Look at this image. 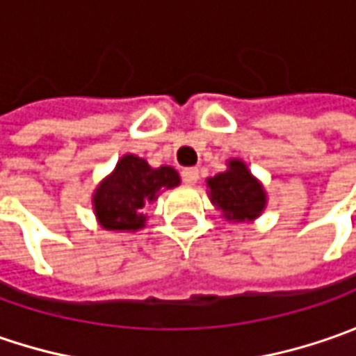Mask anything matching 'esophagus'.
<instances>
[{"instance_id": "34e87169", "label": "esophagus", "mask_w": 356, "mask_h": 356, "mask_svg": "<svg viewBox=\"0 0 356 356\" xmlns=\"http://www.w3.org/2000/svg\"><path fill=\"white\" fill-rule=\"evenodd\" d=\"M200 178V172L198 168H184L182 170V180H184L186 184H196Z\"/></svg>"}]
</instances>
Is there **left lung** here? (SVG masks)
<instances>
[{
    "label": "left lung",
    "mask_w": 356,
    "mask_h": 356,
    "mask_svg": "<svg viewBox=\"0 0 356 356\" xmlns=\"http://www.w3.org/2000/svg\"><path fill=\"white\" fill-rule=\"evenodd\" d=\"M210 200L229 222H252L266 210L267 196L261 182L238 158L227 160V170L208 178Z\"/></svg>",
    "instance_id": "1"
}]
</instances>
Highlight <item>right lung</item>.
Listing matches in <instances>:
<instances>
[{
	"mask_svg": "<svg viewBox=\"0 0 356 356\" xmlns=\"http://www.w3.org/2000/svg\"><path fill=\"white\" fill-rule=\"evenodd\" d=\"M180 184L178 172L170 166L150 168L144 158L124 154L92 196V208L104 229L136 232L146 224V206L162 190Z\"/></svg>",
	"mask_w": 356,
	"mask_h": 356,
	"instance_id": "obj_1",
	"label": "right lung"
}]
</instances>
